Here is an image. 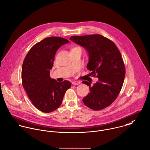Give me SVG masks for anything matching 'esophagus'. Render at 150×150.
Instances as JSON below:
<instances>
[{"label": "esophagus", "instance_id": "1", "mask_svg": "<svg viewBox=\"0 0 150 150\" xmlns=\"http://www.w3.org/2000/svg\"><path fill=\"white\" fill-rule=\"evenodd\" d=\"M81 83V82L80 81H74L72 82V84L73 85H79Z\"/></svg>", "mask_w": 150, "mask_h": 150}]
</instances>
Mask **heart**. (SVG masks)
<instances>
[{
  "label": "heart",
  "instance_id": "b5f03b06",
  "mask_svg": "<svg viewBox=\"0 0 150 150\" xmlns=\"http://www.w3.org/2000/svg\"><path fill=\"white\" fill-rule=\"evenodd\" d=\"M80 48V47H76V48Z\"/></svg>",
  "mask_w": 150,
  "mask_h": 150
}]
</instances>
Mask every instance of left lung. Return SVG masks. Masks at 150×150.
<instances>
[{"instance_id":"8db88e82","label":"left lung","mask_w":150,"mask_h":150,"mask_svg":"<svg viewBox=\"0 0 150 150\" xmlns=\"http://www.w3.org/2000/svg\"><path fill=\"white\" fill-rule=\"evenodd\" d=\"M70 40L83 47L88 53L87 69L91 76L98 78L89 86L90 93L85 97L84 103L94 110L103 109L116 99L122 88L125 77V66L120 52L115 43L99 34L71 36Z\"/></svg>"}]
</instances>
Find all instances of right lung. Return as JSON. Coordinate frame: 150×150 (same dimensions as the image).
<instances>
[{
    "mask_svg": "<svg viewBox=\"0 0 150 150\" xmlns=\"http://www.w3.org/2000/svg\"><path fill=\"white\" fill-rule=\"evenodd\" d=\"M67 43V40L58 37L46 38L35 44L24 60L23 86L33 104L41 112L50 113L57 109L71 87L69 81L59 83L50 77L56 51Z\"/></svg>",
    "mask_w": 150,
    "mask_h": 150,
    "instance_id": "add662e5",
    "label": "right lung"
}]
</instances>
